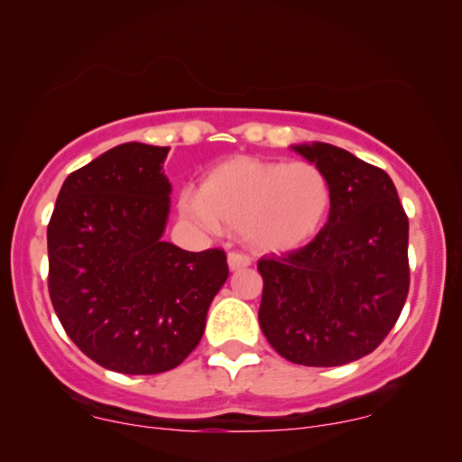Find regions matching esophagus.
<instances>
[{"label":"esophagus","instance_id":"obj_1","mask_svg":"<svg viewBox=\"0 0 462 462\" xmlns=\"http://www.w3.org/2000/svg\"><path fill=\"white\" fill-rule=\"evenodd\" d=\"M252 264V260L247 258V255L243 254H227V266H230V271H241V269H247V266Z\"/></svg>","mask_w":462,"mask_h":462}]
</instances>
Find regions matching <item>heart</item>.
Returning a JSON list of instances; mask_svg holds the SVG:
<instances>
[{
  "label": "heart",
  "mask_w": 462,
  "mask_h": 462,
  "mask_svg": "<svg viewBox=\"0 0 462 462\" xmlns=\"http://www.w3.org/2000/svg\"><path fill=\"white\" fill-rule=\"evenodd\" d=\"M180 207L210 230H238L254 252L286 254L308 245L325 226L331 185L308 161L230 157L204 174L198 193H182Z\"/></svg>",
  "instance_id": "obj_1"
}]
</instances>
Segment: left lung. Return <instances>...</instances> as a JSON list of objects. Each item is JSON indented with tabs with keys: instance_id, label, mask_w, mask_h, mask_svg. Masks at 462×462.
I'll use <instances>...</instances> for the list:
<instances>
[{
	"instance_id": "obj_1",
	"label": "left lung",
	"mask_w": 462,
	"mask_h": 462,
	"mask_svg": "<svg viewBox=\"0 0 462 462\" xmlns=\"http://www.w3.org/2000/svg\"><path fill=\"white\" fill-rule=\"evenodd\" d=\"M325 171L329 219L310 245L263 258L260 329L282 357L331 368L374 351L409 292V219L392 178L325 142L292 143Z\"/></svg>"
}]
</instances>
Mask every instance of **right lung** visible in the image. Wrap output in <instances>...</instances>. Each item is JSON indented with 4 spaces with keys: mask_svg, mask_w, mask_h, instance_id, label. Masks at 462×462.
I'll list each match as a JSON object with an SVG mask.
<instances>
[{
    "mask_svg": "<svg viewBox=\"0 0 462 462\" xmlns=\"http://www.w3.org/2000/svg\"><path fill=\"white\" fill-rule=\"evenodd\" d=\"M168 152L126 142L72 171L47 227L55 314L88 357L122 374L180 365L227 280L221 249L185 252L163 241Z\"/></svg>",
    "mask_w": 462,
    "mask_h": 462,
    "instance_id": "1",
    "label": "right lung"
}]
</instances>
